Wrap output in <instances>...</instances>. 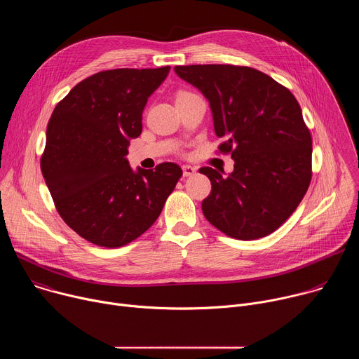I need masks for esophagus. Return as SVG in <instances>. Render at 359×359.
I'll use <instances>...</instances> for the list:
<instances>
[{
	"instance_id": "1",
	"label": "esophagus",
	"mask_w": 359,
	"mask_h": 359,
	"mask_svg": "<svg viewBox=\"0 0 359 359\" xmlns=\"http://www.w3.org/2000/svg\"><path fill=\"white\" fill-rule=\"evenodd\" d=\"M182 169H183V176H184V177H189V176L194 175L196 170H197L196 168H193V166H190V165H184Z\"/></svg>"
}]
</instances>
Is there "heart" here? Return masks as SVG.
<instances>
[{"label": "heart", "instance_id": "heart-1", "mask_svg": "<svg viewBox=\"0 0 359 359\" xmlns=\"http://www.w3.org/2000/svg\"><path fill=\"white\" fill-rule=\"evenodd\" d=\"M182 93H186V92H180V93H179V95H182Z\"/></svg>", "mask_w": 359, "mask_h": 359}]
</instances>
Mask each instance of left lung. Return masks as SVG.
Wrapping results in <instances>:
<instances>
[{
    "label": "left lung",
    "instance_id": "8db88e82",
    "mask_svg": "<svg viewBox=\"0 0 359 359\" xmlns=\"http://www.w3.org/2000/svg\"><path fill=\"white\" fill-rule=\"evenodd\" d=\"M209 100L215 132L231 153L227 176L198 172L212 182L201 210L216 229L238 240L276 231L297 209L311 182L313 140L294 95L271 76L248 67H175Z\"/></svg>",
    "mask_w": 359,
    "mask_h": 359
}]
</instances>
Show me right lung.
<instances>
[{
  "label": "right lung",
  "instance_id": "add662e5",
  "mask_svg": "<svg viewBox=\"0 0 359 359\" xmlns=\"http://www.w3.org/2000/svg\"><path fill=\"white\" fill-rule=\"evenodd\" d=\"M170 67L111 69L78 85L55 107L41 170L64 222L100 247H122L156 222L182 169L165 162L133 170L130 139L142 133L147 97Z\"/></svg>",
  "mask_w": 359,
  "mask_h": 359
}]
</instances>
